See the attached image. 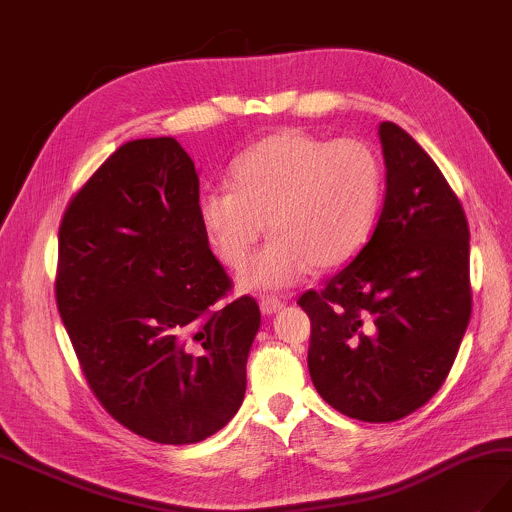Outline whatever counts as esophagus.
Masks as SVG:
<instances>
[{
    "label": "esophagus",
    "instance_id": "obj_1",
    "mask_svg": "<svg viewBox=\"0 0 512 512\" xmlns=\"http://www.w3.org/2000/svg\"><path fill=\"white\" fill-rule=\"evenodd\" d=\"M259 308H261L263 314H276V312L285 308V301L278 299V297H272V295H266V297H261Z\"/></svg>",
    "mask_w": 512,
    "mask_h": 512
}]
</instances>
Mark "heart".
<instances>
[{"mask_svg":"<svg viewBox=\"0 0 512 512\" xmlns=\"http://www.w3.org/2000/svg\"><path fill=\"white\" fill-rule=\"evenodd\" d=\"M232 189H208L198 202L217 259L242 270L270 227L272 240L242 274V287L278 291L361 253L382 211L384 166L356 139L327 141L278 130L236 160Z\"/></svg>","mask_w":512,"mask_h":512,"instance_id":"1","label":"heart"}]
</instances>
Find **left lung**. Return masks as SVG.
I'll use <instances>...</instances> for the list:
<instances>
[{
    "label": "left lung",
    "instance_id": "left-lung-1",
    "mask_svg": "<svg viewBox=\"0 0 512 512\" xmlns=\"http://www.w3.org/2000/svg\"><path fill=\"white\" fill-rule=\"evenodd\" d=\"M386 198L373 236L323 291L297 304L312 320L308 369L348 418L394 422L426 405L456 361L470 320V234L439 166L394 122L377 128Z\"/></svg>",
    "mask_w": 512,
    "mask_h": 512
}]
</instances>
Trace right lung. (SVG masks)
Masks as SVG:
<instances>
[{"instance_id": "obj_1", "label": "right lung", "mask_w": 512, "mask_h": 512, "mask_svg": "<svg viewBox=\"0 0 512 512\" xmlns=\"http://www.w3.org/2000/svg\"><path fill=\"white\" fill-rule=\"evenodd\" d=\"M198 170L173 137L122 145L67 206L56 304L101 405L139 437L204 441L246 392L257 301L232 289L200 215Z\"/></svg>"}]
</instances>
